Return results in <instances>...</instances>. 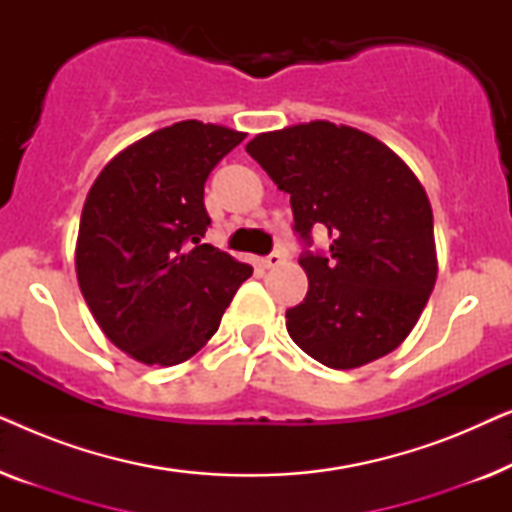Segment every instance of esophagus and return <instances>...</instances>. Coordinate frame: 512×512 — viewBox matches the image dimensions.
Listing matches in <instances>:
<instances>
[{"instance_id":"obj_1","label":"esophagus","mask_w":512,"mask_h":512,"mask_svg":"<svg viewBox=\"0 0 512 512\" xmlns=\"http://www.w3.org/2000/svg\"><path fill=\"white\" fill-rule=\"evenodd\" d=\"M284 263V254H279V251H272L270 256L263 258V265L265 268H277V265Z\"/></svg>"}]
</instances>
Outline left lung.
<instances>
[{
    "instance_id": "obj_1",
    "label": "left lung",
    "mask_w": 512,
    "mask_h": 512,
    "mask_svg": "<svg viewBox=\"0 0 512 512\" xmlns=\"http://www.w3.org/2000/svg\"><path fill=\"white\" fill-rule=\"evenodd\" d=\"M247 153L291 195L296 233L331 237L328 256H300L310 289L286 310L291 340L335 370L394 352L438 277L431 202L415 172L380 139L328 121L261 132Z\"/></svg>"
}]
</instances>
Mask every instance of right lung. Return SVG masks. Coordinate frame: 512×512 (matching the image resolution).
<instances>
[{
    "label": "right lung",
    "mask_w": 512,
    "mask_h": 512,
    "mask_svg": "<svg viewBox=\"0 0 512 512\" xmlns=\"http://www.w3.org/2000/svg\"><path fill=\"white\" fill-rule=\"evenodd\" d=\"M247 132L181 121L130 144L90 186L76 279L97 326L146 366H177L207 345L254 268L200 240L205 181Z\"/></svg>",
    "instance_id": "1"
}]
</instances>
